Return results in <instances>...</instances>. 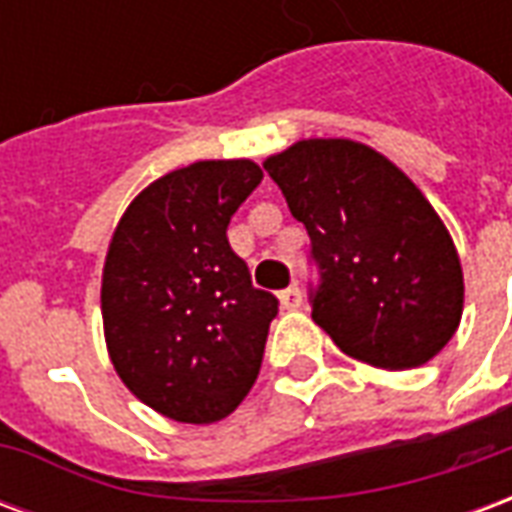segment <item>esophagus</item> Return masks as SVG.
<instances>
[{
  "mask_svg": "<svg viewBox=\"0 0 512 512\" xmlns=\"http://www.w3.org/2000/svg\"><path fill=\"white\" fill-rule=\"evenodd\" d=\"M301 299H304V296H301L299 285H290V288H285L279 293V301H282L285 310H296V307H301Z\"/></svg>",
  "mask_w": 512,
  "mask_h": 512,
  "instance_id": "esophagus-1",
  "label": "esophagus"
}]
</instances>
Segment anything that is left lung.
Returning a JSON list of instances; mask_svg holds the SVG:
<instances>
[{"instance_id":"8db88e82","label":"left lung","mask_w":512,"mask_h":512,"mask_svg":"<svg viewBox=\"0 0 512 512\" xmlns=\"http://www.w3.org/2000/svg\"><path fill=\"white\" fill-rule=\"evenodd\" d=\"M310 233L312 321L343 354L408 370L458 329L463 274L422 191L373 147L304 139L263 164Z\"/></svg>"}]
</instances>
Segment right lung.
<instances>
[{"instance_id": "right-lung-1", "label": "right lung", "mask_w": 512, "mask_h": 512, "mask_svg": "<svg viewBox=\"0 0 512 512\" xmlns=\"http://www.w3.org/2000/svg\"><path fill=\"white\" fill-rule=\"evenodd\" d=\"M255 161H197L150 183L117 224L101 285L109 356L145 406L224 419L255 384L279 299L227 241L260 186Z\"/></svg>"}]
</instances>
